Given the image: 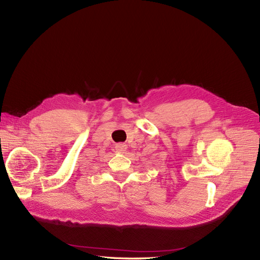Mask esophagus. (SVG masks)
<instances>
[{
	"label": "esophagus",
	"mask_w": 260,
	"mask_h": 260,
	"mask_svg": "<svg viewBox=\"0 0 260 260\" xmlns=\"http://www.w3.org/2000/svg\"><path fill=\"white\" fill-rule=\"evenodd\" d=\"M115 150L119 153H124L127 150V146L125 144H118V145H115Z\"/></svg>",
	"instance_id": "esophagus-1"
}]
</instances>
